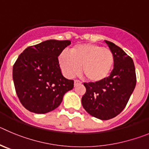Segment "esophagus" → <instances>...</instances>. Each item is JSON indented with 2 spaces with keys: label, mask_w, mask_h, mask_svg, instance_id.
I'll return each instance as SVG.
<instances>
[{
  "label": "esophagus",
  "mask_w": 149,
  "mask_h": 149,
  "mask_svg": "<svg viewBox=\"0 0 149 149\" xmlns=\"http://www.w3.org/2000/svg\"><path fill=\"white\" fill-rule=\"evenodd\" d=\"M74 86H76L78 85V84H81L82 83L80 81V80H74Z\"/></svg>",
  "instance_id": "esophagus-1"
}]
</instances>
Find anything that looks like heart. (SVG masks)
<instances>
[{
    "label": "heart",
    "instance_id": "1",
    "mask_svg": "<svg viewBox=\"0 0 149 149\" xmlns=\"http://www.w3.org/2000/svg\"><path fill=\"white\" fill-rule=\"evenodd\" d=\"M114 63V54L108 48L96 44H82L73 47L70 54L62 52L59 63L66 77L81 73L88 80L94 83L103 81L109 76Z\"/></svg>",
    "mask_w": 149,
    "mask_h": 149
}]
</instances>
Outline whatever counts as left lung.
<instances>
[{
	"label": "left lung",
	"mask_w": 149,
	"mask_h": 149,
	"mask_svg": "<svg viewBox=\"0 0 149 149\" xmlns=\"http://www.w3.org/2000/svg\"><path fill=\"white\" fill-rule=\"evenodd\" d=\"M114 54V69L109 77L97 83H84L86 91L82 105L91 116L106 120L124 109L136 86L133 60L114 43L106 40Z\"/></svg>",
	"instance_id": "1"
}]
</instances>
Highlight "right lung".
<instances>
[{
	"label": "right lung",
	"instance_id": "obj_1",
	"mask_svg": "<svg viewBox=\"0 0 149 149\" xmlns=\"http://www.w3.org/2000/svg\"><path fill=\"white\" fill-rule=\"evenodd\" d=\"M70 40H48L29 46L16 60L12 70L16 94L29 111L45 114L60 106L74 80L63 76L58 56Z\"/></svg>",
	"mask_w": 149,
	"mask_h": 149
}]
</instances>
